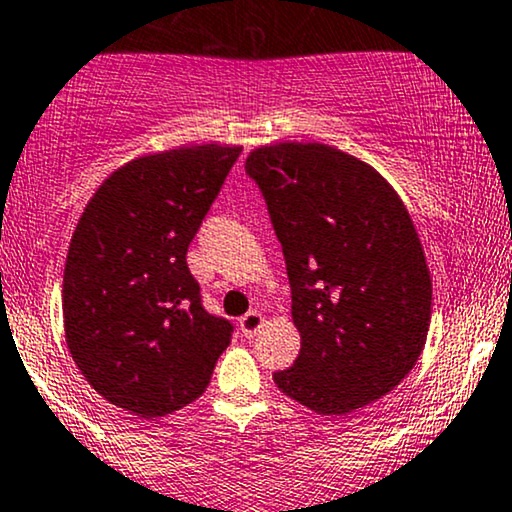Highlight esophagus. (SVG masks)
Returning a JSON list of instances; mask_svg holds the SVG:
<instances>
[{
  "label": "esophagus",
  "mask_w": 512,
  "mask_h": 512,
  "mask_svg": "<svg viewBox=\"0 0 512 512\" xmlns=\"http://www.w3.org/2000/svg\"><path fill=\"white\" fill-rule=\"evenodd\" d=\"M241 333L245 338H255L257 333H260V328L264 326V316L260 312H248L245 316H241Z\"/></svg>",
  "instance_id": "34e87169"
}]
</instances>
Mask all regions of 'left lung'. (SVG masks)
I'll return each instance as SVG.
<instances>
[{
  "label": "left lung",
  "instance_id": "obj_1",
  "mask_svg": "<svg viewBox=\"0 0 512 512\" xmlns=\"http://www.w3.org/2000/svg\"><path fill=\"white\" fill-rule=\"evenodd\" d=\"M286 257L300 354L274 383L323 416L385 397L428 340L432 278L397 191L364 160L328 144L250 151Z\"/></svg>",
  "mask_w": 512,
  "mask_h": 512
}]
</instances>
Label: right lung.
I'll return each instance as SVG.
<instances>
[{"label": "right lung", "instance_id": "add662e5", "mask_svg": "<svg viewBox=\"0 0 512 512\" xmlns=\"http://www.w3.org/2000/svg\"><path fill=\"white\" fill-rule=\"evenodd\" d=\"M241 146L141 155L96 189L70 238L63 326L73 361L103 399L158 418L208 387L234 326L200 304L186 250Z\"/></svg>", "mask_w": 512, "mask_h": 512}]
</instances>
